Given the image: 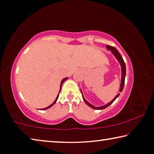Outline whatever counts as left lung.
Listing matches in <instances>:
<instances>
[{
	"instance_id": "left-lung-1",
	"label": "left lung",
	"mask_w": 154,
	"mask_h": 154,
	"mask_svg": "<svg viewBox=\"0 0 154 154\" xmlns=\"http://www.w3.org/2000/svg\"><path fill=\"white\" fill-rule=\"evenodd\" d=\"M106 49H108V50H111V53L113 54V55L116 57V58L118 60V61L119 62V64H120L121 66V69H122V77H121V83H120V86H119V91L120 92H122V90H123V88L124 86V82H125V77H126V64H125V62L123 60V58H122V56L120 55V54L119 53V51L117 50V49L114 48V47H111V46H109V45H106ZM81 92L82 94V98H83V100H84V102L87 104V105L90 106V107L94 109H99V110H101V109H104L106 107H108V106L111 105L112 103H113L115 100L119 96L120 94H118L116 96H115L114 98L112 100L111 102H109V103L106 104V105H103V106H95L92 105V104H90V103H88V101L85 100V98L83 97V93H82V91L81 90Z\"/></svg>"
}]
</instances>
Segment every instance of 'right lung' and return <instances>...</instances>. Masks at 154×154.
Segmentation results:
<instances>
[{
	"instance_id": "obj_1",
	"label": "right lung",
	"mask_w": 154,
	"mask_h": 154,
	"mask_svg": "<svg viewBox=\"0 0 154 154\" xmlns=\"http://www.w3.org/2000/svg\"><path fill=\"white\" fill-rule=\"evenodd\" d=\"M68 79V77H66V78H64V79H63L62 80V82H61V83H60V91H59V93H58V96H57V97H56V100L54 101V103L51 104V105H50L49 106H48V107H45V108H44V109H41V110H45V109H49V108H50V107H51L52 106H53L54 104H55L56 103V101H57V100H58V96H59V94H60V90H61V88H62V83H64V81H66V79Z\"/></svg>"
}]
</instances>
